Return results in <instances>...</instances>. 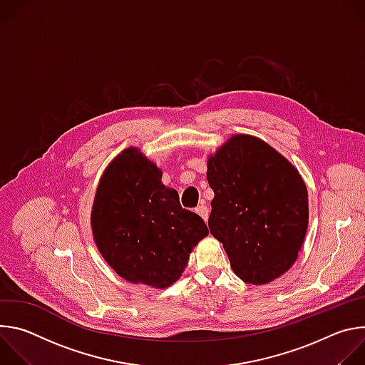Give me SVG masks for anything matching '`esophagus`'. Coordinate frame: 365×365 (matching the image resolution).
I'll return each mask as SVG.
<instances>
[{"mask_svg":"<svg viewBox=\"0 0 365 365\" xmlns=\"http://www.w3.org/2000/svg\"><path fill=\"white\" fill-rule=\"evenodd\" d=\"M195 212L203 220V221H207V218H210V210H207V206L205 203H200L195 207Z\"/></svg>","mask_w":365,"mask_h":365,"instance_id":"obj_1","label":"esophagus"}]
</instances>
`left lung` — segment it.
Segmentation results:
<instances>
[{
  "mask_svg": "<svg viewBox=\"0 0 365 365\" xmlns=\"http://www.w3.org/2000/svg\"><path fill=\"white\" fill-rule=\"evenodd\" d=\"M206 178L215 193L207 225L232 272L251 284L289 272L309 224L299 170L266 141L235 134L210 155Z\"/></svg>",
  "mask_w": 365,
  "mask_h": 365,
  "instance_id": "1",
  "label": "left lung"
}]
</instances>
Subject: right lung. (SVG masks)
Masks as SVG:
<instances>
[{"label": "right lung", "mask_w": 365, "mask_h": 365, "mask_svg": "<svg viewBox=\"0 0 365 365\" xmlns=\"http://www.w3.org/2000/svg\"><path fill=\"white\" fill-rule=\"evenodd\" d=\"M162 176L140 148L123 150L103 170L91 212L93 241L108 266L130 283L155 289L180 279L192 250L210 234Z\"/></svg>", "instance_id": "add662e5"}]
</instances>
